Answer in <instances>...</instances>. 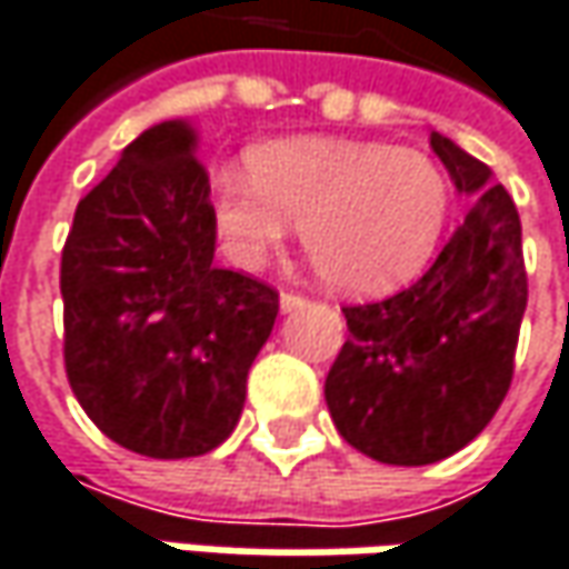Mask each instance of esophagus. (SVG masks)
Masks as SVG:
<instances>
[{
    "instance_id": "34e87169",
    "label": "esophagus",
    "mask_w": 569,
    "mask_h": 569,
    "mask_svg": "<svg viewBox=\"0 0 569 569\" xmlns=\"http://www.w3.org/2000/svg\"><path fill=\"white\" fill-rule=\"evenodd\" d=\"M278 305H281V310H284V313H291V310H301V307L307 305V298H301V295H291V291H284Z\"/></svg>"
}]
</instances>
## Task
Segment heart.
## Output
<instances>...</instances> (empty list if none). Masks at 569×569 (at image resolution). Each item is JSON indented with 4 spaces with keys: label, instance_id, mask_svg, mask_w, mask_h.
<instances>
[{
    "label": "heart",
    "instance_id": "1",
    "mask_svg": "<svg viewBox=\"0 0 569 569\" xmlns=\"http://www.w3.org/2000/svg\"><path fill=\"white\" fill-rule=\"evenodd\" d=\"M249 170L213 178L229 256L259 268L301 226L310 262L352 298L408 284L447 223V178L415 148L305 136L256 148Z\"/></svg>",
    "mask_w": 569,
    "mask_h": 569
}]
</instances>
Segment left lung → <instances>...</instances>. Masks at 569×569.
I'll return each mask as SVG.
<instances>
[{"label": "left lung", "mask_w": 569, "mask_h": 569, "mask_svg": "<svg viewBox=\"0 0 569 569\" xmlns=\"http://www.w3.org/2000/svg\"><path fill=\"white\" fill-rule=\"evenodd\" d=\"M469 213L408 291L343 307L349 340L327 376V408L346 443L391 467L463 450L499 411L528 307L521 220L492 168L430 132Z\"/></svg>", "instance_id": "8db88e82"}]
</instances>
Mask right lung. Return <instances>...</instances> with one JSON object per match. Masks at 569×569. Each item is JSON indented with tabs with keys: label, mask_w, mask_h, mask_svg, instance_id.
I'll use <instances>...</instances> for the list:
<instances>
[{
	"label": "right lung",
	"mask_w": 569,
	"mask_h": 569,
	"mask_svg": "<svg viewBox=\"0 0 569 569\" xmlns=\"http://www.w3.org/2000/svg\"><path fill=\"white\" fill-rule=\"evenodd\" d=\"M197 129L168 119L122 148L73 213L61 256L63 366L90 421L151 460L217 450L278 295L213 262L217 213Z\"/></svg>",
	"instance_id": "right-lung-1"
}]
</instances>
